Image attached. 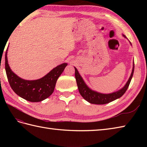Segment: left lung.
I'll return each mask as SVG.
<instances>
[{
	"instance_id": "left-lung-1",
	"label": "left lung",
	"mask_w": 147,
	"mask_h": 147,
	"mask_svg": "<svg viewBox=\"0 0 147 147\" xmlns=\"http://www.w3.org/2000/svg\"><path fill=\"white\" fill-rule=\"evenodd\" d=\"M123 36H124V38H126L125 35H123ZM74 69H75V78L78 85V88L81 95L83 96L84 99H85L86 101L90 102V104L101 105L108 104L109 102L114 101L115 100L121 97L124 94V93L126 92L127 88H128L131 80L132 79L134 73V69H135V64H134L133 62L132 73L131 74L125 86L122 89L118 90V91L112 93H109V94H103V93L96 92L90 89L85 84L82 76L79 74L78 71L76 67H74Z\"/></svg>"
}]
</instances>
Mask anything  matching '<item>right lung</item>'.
Here are the masks:
<instances>
[{"label":"right lung","mask_w":147,"mask_h":147,"mask_svg":"<svg viewBox=\"0 0 147 147\" xmlns=\"http://www.w3.org/2000/svg\"><path fill=\"white\" fill-rule=\"evenodd\" d=\"M8 49L5 55L6 74L12 90L21 98L32 102H41L52 95L58 78L60 76L67 63H63L53 69L45 76L36 80H25L18 76L9 67L7 61Z\"/></svg>","instance_id":"right-lung-1"}]
</instances>
